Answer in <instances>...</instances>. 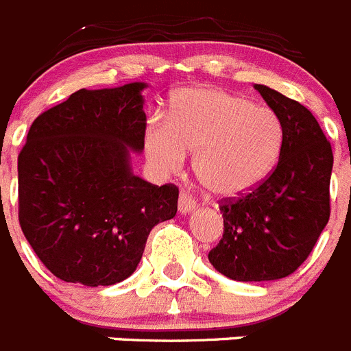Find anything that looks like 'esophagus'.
Segmentation results:
<instances>
[{"label": "esophagus", "mask_w": 351, "mask_h": 351, "mask_svg": "<svg viewBox=\"0 0 351 351\" xmlns=\"http://www.w3.org/2000/svg\"><path fill=\"white\" fill-rule=\"evenodd\" d=\"M195 207H197V204H195L193 197H191L190 193H186V191H181V195H179V202H178L179 213L190 214L193 213Z\"/></svg>", "instance_id": "1"}]
</instances>
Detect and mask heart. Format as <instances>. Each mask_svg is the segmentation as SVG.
Instances as JSON below:
<instances>
[{"instance_id":"b5f03b06","label":"heart","mask_w":351,"mask_h":351,"mask_svg":"<svg viewBox=\"0 0 351 351\" xmlns=\"http://www.w3.org/2000/svg\"><path fill=\"white\" fill-rule=\"evenodd\" d=\"M283 145V121L272 108L210 86L176 93L169 121L153 125L145 135L147 158L160 172H179L188 153H195L197 178L221 198L262 184Z\"/></svg>"}]
</instances>
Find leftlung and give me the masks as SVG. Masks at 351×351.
Returning <instances> with one entry per match:
<instances>
[{
    "mask_svg": "<svg viewBox=\"0 0 351 351\" xmlns=\"http://www.w3.org/2000/svg\"><path fill=\"white\" fill-rule=\"evenodd\" d=\"M281 117L285 145L274 172L246 197L219 206L223 237L209 262L235 281H274L302 265L330 216L332 147L299 101L255 84Z\"/></svg>",
    "mask_w": 351,
    "mask_h": 351,
    "instance_id": "obj_1",
    "label": "left lung"
}]
</instances>
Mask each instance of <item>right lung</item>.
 Here are the masks:
<instances>
[{"label": "right lung", "instance_id": "1", "mask_svg": "<svg viewBox=\"0 0 351 351\" xmlns=\"http://www.w3.org/2000/svg\"><path fill=\"white\" fill-rule=\"evenodd\" d=\"M145 82L79 89L40 114L17 160L19 223L56 278L108 287L135 272L149 232L178 213L179 190L135 176Z\"/></svg>", "mask_w": 351, "mask_h": 351}]
</instances>
